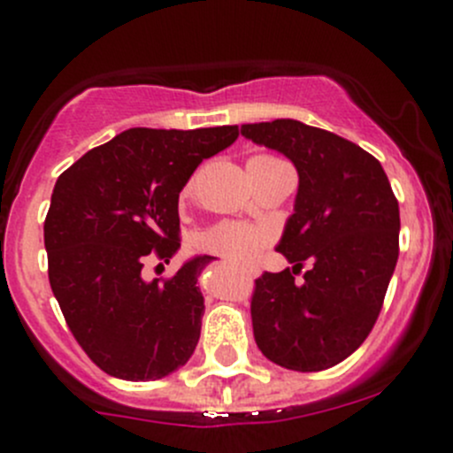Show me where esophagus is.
Masks as SVG:
<instances>
[{
	"label": "esophagus",
	"mask_w": 453,
	"mask_h": 453,
	"mask_svg": "<svg viewBox=\"0 0 453 453\" xmlns=\"http://www.w3.org/2000/svg\"><path fill=\"white\" fill-rule=\"evenodd\" d=\"M248 274H250V276H257L258 272H257V270H248Z\"/></svg>",
	"instance_id": "obj_1"
}]
</instances>
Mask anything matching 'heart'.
<instances>
[{
  "label": "heart",
  "mask_w": 453,
  "mask_h": 453,
  "mask_svg": "<svg viewBox=\"0 0 453 453\" xmlns=\"http://www.w3.org/2000/svg\"><path fill=\"white\" fill-rule=\"evenodd\" d=\"M250 161H274V157L258 155ZM265 243V232L252 226H243V223H219L199 236V248L203 252L217 254L232 263L254 261Z\"/></svg>",
  "instance_id": "b5f03b06"
}]
</instances>
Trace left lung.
<instances>
[{"mask_svg":"<svg viewBox=\"0 0 453 453\" xmlns=\"http://www.w3.org/2000/svg\"><path fill=\"white\" fill-rule=\"evenodd\" d=\"M241 134L298 173L294 214L276 245L294 267L254 280V341L285 370H327L357 352L379 319L398 261V201L379 159L338 134L294 119L245 124Z\"/></svg>","mask_w":453,"mask_h":453,"instance_id":"left-lung-1","label":"left lung"}]
</instances>
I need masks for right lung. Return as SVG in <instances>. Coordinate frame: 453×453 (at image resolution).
I'll return each instance as SVG.
<instances>
[{
    "instance_id": "add662e5",
    "label": "right lung",
    "mask_w": 453,
    "mask_h": 453,
    "mask_svg": "<svg viewBox=\"0 0 453 453\" xmlns=\"http://www.w3.org/2000/svg\"><path fill=\"white\" fill-rule=\"evenodd\" d=\"M236 137V126L130 128L57 179L43 223L48 279L73 336L105 374L157 380L195 352L205 310L196 279L214 257L190 258L170 279L146 280L142 270L181 248L179 192Z\"/></svg>"
}]
</instances>
